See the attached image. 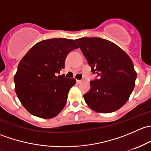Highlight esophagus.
I'll return each instance as SVG.
<instances>
[{"instance_id":"obj_1","label":"esophagus","mask_w":151,"mask_h":151,"mask_svg":"<svg viewBox=\"0 0 151 151\" xmlns=\"http://www.w3.org/2000/svg\"><path fill=\"white\" fill-rule=\"evenodd\" d=\"M83 80H77V84H80L81 83H83Z\"/></svg>"}]
</instances>
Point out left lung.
Returning <instances> with one entry per match:
<instances>
[{"label": "left lung", "mask_w": 151, "mask_h": 151, "mask_svg": "<svg viewBox=\"0 0 151 151\" xmlns=\"http://www.w3.org/2000/svg\"><path fill=\"white\" fill-rule=\"evenodd\" d=\"M91 71L98 79L84 95L90 108L99 113L115 112L126 103L135 86L132 59L113 42L98 37L76 39Z\"/></svg>", "instance_id": "8db88e82"}]
</instances>
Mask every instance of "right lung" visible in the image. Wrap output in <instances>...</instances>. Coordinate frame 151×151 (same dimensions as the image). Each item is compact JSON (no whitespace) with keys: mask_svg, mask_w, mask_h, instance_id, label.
I'll list each match as a JSON object with an SVG mask.
<instances>
[{"mask_svg":"<svg viewBox=\"0 0 151 151\" xmlns=\"http://www.w3.org/2000/svg\"><path fill=\"white\" fill-rule=\"evenodd\" d=\"M77 48L72 39H47L33 45L22 58L14 77L15 92L30 114L50 119L64 108L76 80L56 75L64 68L67 55Z\"/></svg>","mask_w":151,"mask_h":151,"instance_id":"obj_1","label":"right lung"}]
</instances>
